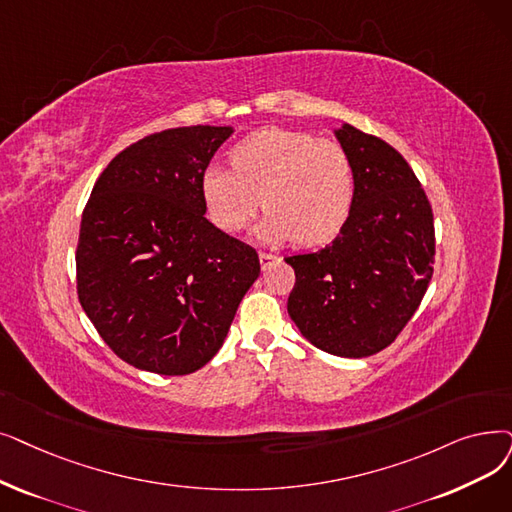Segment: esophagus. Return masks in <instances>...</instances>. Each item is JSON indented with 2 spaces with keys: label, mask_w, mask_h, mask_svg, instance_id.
<instances>
[{
  "label": "esophagus",
  "mask_w": 512,
  "mask_h": 512,
  "mask_svg": "<svg viewBox=\"0 0 512 512\" xmlns=\"http://www.w3.org/2000/svg\"><path fill=\"white\" fill-rule=\"evenodd\" d=\"M278 261V257L276 255H272V253H265V251H261L259 253V263H261V268L263 270H268L272 263H276Z\"/></svg>",
  "instance_id": "obj_1"
}]
</instances>
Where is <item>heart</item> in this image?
Wrapping results in <instances>:
<instances>
[{"label":"heart","instance_id":"b5f03b06","mask_svg":"<svg viewBox=\"0 0 512 512\" xmlns=\"http://www.w3.org/2000/svg\"><path fill=\"white\" fill-rule=\"evenodd\" d=\"M230 169L209 167L201 194L213 226L240 232L259 211V236L311 247L335 238L351 209L355 171L349 152L309 131L265 127L230 152Z\"/></svg>","mask_w":512,"mask_h":512}]
</instances>
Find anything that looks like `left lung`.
<instances>
[{
  "mask_svg": "<svg viewBox=\"0 0 512 512\" xmlns=\"http://www.w3.org/2000/svg\"><path fill=\"white\" fill-rule=\"evenodd\" d=\"M335 133L355 171L349 217L318 253L284 259L295 270L288 316L318 349L366 358L397 339L427 293L433 211L393 146L353 125Z\"/></svg>",
  "mask_w": 512,
  "mask_h": 512,
  "instance_id": "obj_1",
  "label": "left lung"
}]
</instances>
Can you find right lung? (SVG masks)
<instances>
[{
    "label": "right lung",
    "mask_w": 512,
    "mask_h": 512,
    "mask_svg": "<svg viewBox=\"0 0 512 512\" xmlns=\"http://www.w3.org/2000/svg\"><path fill=\"white\" fill-rule=\"evenodd\" d=\"M232 131L150 133L108 163L83 209L79 303L104 343L140 370L203 368L259 276L257 251L205 217L203 173Z\"/></svg>",
    "instance_id": "add662e5"
}]
</instances>
